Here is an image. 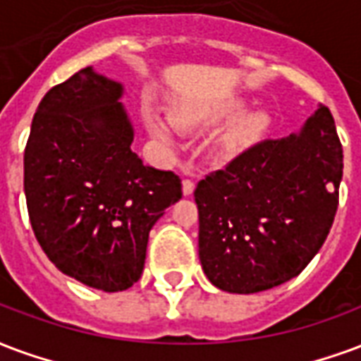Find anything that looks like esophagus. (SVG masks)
<instances>
[{
	"mask_svg": "<svg viewBox=\"0 0 361 361\" xmlns=\"http://www.w3.org/2000/svg\"><path fill=\"white\" fill-rule=\"evenodd\" d=\"M181 191H183V195H185V197L193 195V191H195L193 180H183V181H181Z\"/></svg>",
	"mask_w": 361,
	"mask_h": 361,
	"instance_id": "esophagus-1",
	"label": "esophagus"
}]
</instances>
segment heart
Wrapping results in <instances>:
<instances>
[{"label":"heart","instance_id":"b5f03b06","mask_svg":"<svg viewBox=\"0 0 361 361\" xmlns=\"http://www.w3.org/2000/svg\"><path fill=\"white\" fill-rule=\"evenodd\" d=\"M247 105V99L237 93L181 101L172 106V120L176 128L185 133L207 132L226 122L214 135V151L220 154L239 153L260 143L269 130L268 114L262 111H245ZM145 124L154 140L168 145L176 141V130L166 118L149 114Z\"/></svg>","mask_w":361,"mask_h":361}]
</instances>
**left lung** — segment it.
<instances>
[{
  "mask_svg": "<svg viewBox=\"0 0 361 361\" xmlns=\"http://www.w3.org/2000/svg\"><path fill=\"white\" fill-rule=\"evenodd\" d=\"M343 145L327 106L300 132L266 140L197 183L199 258L208 281L235 295L296 277L329 235Z\"/></svg>",
  "mask_w": 361,
  "mask_h": 361,
  "instance_id": "left-lung-1",
  "label": "left lung"
}]
</instances>
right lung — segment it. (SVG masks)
Returning a JSON list of instances; mask_svg holds the SVG:
<instances>
[{
    "mask_svg": "<svg viewBox=\"0 0 361 361\" xmlns=\"http://www.w3.org/2000/svg\"><path fill=\"white\" fill-rule=\"evenodd\" d=\"M124 85L93 66L45 93L24 149L32 229L66 276L105 293L126 290L145 266L149 231L181 199L173 172L132 151Z\"/></svg>",
    "mask_w": 361,
    "mask_h": 361,
    "instance_id": "1",
    "label": "right lung"
}]
</instances>
